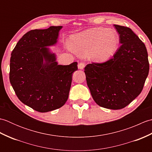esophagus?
Wrapping results in <instances>:
<instances>
[{"label":"esophagus","instance_id":"34e87169","mask_svg":"<svg viewBox=\"0 0 152 152\" xmlns=\"http://www.w3.org/2000/svg\"><path fill=\"white\" fill-rule=\"evenodd\" d=\"M78 67V69H80V70L83 69V68L85 67V63H79Z\"/></svg>","mask_w":152,"mask_h":152}]
</instances>
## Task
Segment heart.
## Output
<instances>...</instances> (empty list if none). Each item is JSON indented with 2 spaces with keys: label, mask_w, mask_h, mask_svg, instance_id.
Listing matches in <instances>:
<instances>
[{
  "label": "heart",
  "mask_w": 152,
  "mask_h": 152,
  "mask_svg": "<svg viewBox=\"0 0 152 152\" xmlns=\"http://www.w3.org/2000/svg\"><path fill=\"white\" fill-rule=\"evenodd\" d=\"M72 45L68 48L73 52L88 56L93 61L103 63L110 59L117 51L119 35L107 28L96 27L77 33L71 37Z\"/></svg>",
  "instance_id": "obj_1"
}]
</instances>
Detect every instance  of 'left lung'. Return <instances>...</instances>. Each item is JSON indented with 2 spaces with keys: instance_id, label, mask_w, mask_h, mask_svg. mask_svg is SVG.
I'll return each instance as SVG.
<instances>
[{
  "instance_id": "1",
  "label": "left lung",
  "mask_w": 152,
  "mask_h": 152,
  "mask_svg": "<svg viewBox=\"0 0 152 152\" xmlns=\"http://www.w3.org/2000/svg\"><path fill=\"white\" fill-rule=\"evenodd\" d=\"M121 46L112 59L86 65L84 72L92 97L99 106L125 108L140 95L149 73L144 44L131 28L114 25Z\"/></svg>"
}]
</instances>
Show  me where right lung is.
<instances>
[{
    "label": "right lung",
    "mask_w": 152,
    "mask_h": 152,
    "mask_svg": "<svg viewBox=\"0 0 152 152\" xmlns=\"http://www.w3.org/2000/svg\"><path fill=\"white\" fill-rule=\"evenodd\" d=\"M62 26L35 29L25 34L13 50L10 81L18 99L34 110L48 112L66 102L72 73L78 63L61 65L51 46H56Z\"/></svg>",
    "instance_id": "add662e5"
}]
</instances>
